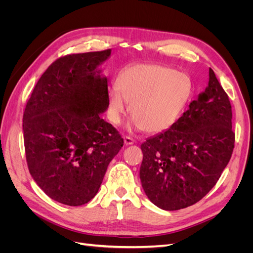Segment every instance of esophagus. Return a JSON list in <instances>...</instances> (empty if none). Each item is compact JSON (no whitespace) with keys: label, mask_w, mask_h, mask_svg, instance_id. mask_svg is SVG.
Wrapping results in <instances>:
<instances>
[{"label":"esophagus","mask_w":253,"mask_h":253,"mask_svg":"<svg viewBox=\"0 0 253 253\" xmlns=\"http://www.w3.org/2000/svg\"><path fill=\"white\" fill-rule=\"evenodd\" d=\"M124 141H125V144H126V145L134 144V142H135V140L132 138V137H129V136H125V137H124Z\"/></svg>","instance_id":"1"}]
</instances>
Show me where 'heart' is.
Wrapping results in <instances>:
<instances>
[{
	"label": "heart",
	"mask_w": 253,
	"mask_h": 253,
	"mask_svg": "<svg viewBox=\"0 0 253 253\" xmlns=\"http://www.w3.org/2000/svg\"><path fill=\"white\" fill-rule=\"evenodd\" d=\"M191 95L192 82L186 74L162 64L132 65L109 88V119L119 125L131 104L135 127L164 132L177 122Z\"/></svg>",
	"instance_id": "1"
}]
</instances>
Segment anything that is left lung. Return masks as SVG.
<instances>
[{
	"instance_id": "obj_1",
	"label": "left lung",
	"mask_w": 253,
	"mask_h": 253,
	"mask_svg": "<svg viewBox=\"0 0 253 253\" xmlns=\"http://www.w3.org/2000/svg\"><path fill=\"white\" fill-rule=\"evenodd\" d=\"M228 95L209 68L206 89L167 131L141 144L139 176L149 200L174 211L192 206L215 186L234 148Z\"/></svg>"
}]
</instances>
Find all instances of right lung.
I'll list each match as a JSON object with an SVG mask.
<instances>
[{
  "label": "right lung",
  "mask_w": 253,
  "mask_h": 253,
  "mask_svg": "<svg viewBox=\"0 0 253 253\" xmlns=\"http://www.w3.org/2000/svg\"><path fill=\"white\" fill-rule=\"evenodd\" d=\"M111 49L56 60L36 84L23 115L27 166L51 200L81 206L93 198L124 139L100 115L109 108L99 68Z\"/></svg>",
  "instance_id": "obj_1"
}]
</instances>
